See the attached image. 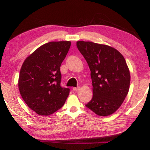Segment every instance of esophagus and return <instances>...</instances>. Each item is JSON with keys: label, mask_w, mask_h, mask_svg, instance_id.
Listing matches in <instances>:
<instances>
[{"label": "esophagus", "mask_w": 150, "mask_h": 150, "mask_svg": "<svg viewBox=\"0 0 150 150\" xmlns=\"http://www.w3.org/2000/svg\"><path fill=\"white\" fill-rule=\"evenodd\" d=\"M80 89V87H73V90L74 91H77Z\"/></svg>", "instance_id": "34e87169"}]
</instances>
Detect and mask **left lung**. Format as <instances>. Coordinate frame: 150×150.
Instances as JSON below:
<instances>
[{"instance_id": "left-lung-1", "label": "left lung", "mask_w": 150, "mask_h": 150, "mask_svg": "<svg viewBox=\"0 0 150 150\" xmlns=\"http://www.w3.org/2000/svg\"><path fill=\"white\" fill-rule=\"evenodd\" d=\"M77 47L91 70L93 96L85 106L97 115L116 111L128 93L130 75L126 62L115 48L91 42L79 41Z\"/></svg>"}]
</instances>
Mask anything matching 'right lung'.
Wrapping results in <instances>:
<instances>
[{"label":"right lung","mask_w":150,"mask_h":150,"mask_svg":"<svg viewBox=\"0 0 150 150\" xmlns=\"http://www.w3.org/2000/svg\"><path fill=\"white\" fill-rule=\"evenodd\" d=\"M69 41L51 42L28 57L20 69L18 88L22 98L38 115L48 116L64 105L70 89L62 87L60 67Z\"/></svg>","instance_id":"obj_1"}]
</instances>
